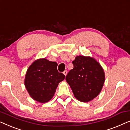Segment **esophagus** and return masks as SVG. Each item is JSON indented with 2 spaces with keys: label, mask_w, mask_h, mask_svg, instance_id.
I'll return each instance as SVG.
<instances>
[{
  "label": "esophagus",
  "mask_w": 130,
  "mask_h": 130,
  "mask_svg": "<svg viewBox=\"0 0 130 130\" xmlns=\"http://www.w3.org/2000/svg\"><path fill=\"white\" fill-rule=\"evenodd\" d=\"M67 71H66V70L64 71V72H63V74H64V75H65V76H66V75H67Z\"/></svg>",
  "instance_id": "1"
}]
</instances>
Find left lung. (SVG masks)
I'll use <instances>...</instances> for the list:
<instances>
[{"label":"left lung","mask_w":130,"mask_h":130,"mask_svg":"<svg viewBox=\"0 0 130 130\" xmlns=\"http://www.w3.org/2000/svg\"><path fill=\"white\" fill-rule=\"evenodd\" d=\"M72 63L74 67L69 71L66 80L74 97L83 102L93 100L100 93L104 84L102 67L93 57L89 56H76Z\"/></svg>","instance_id":"left-lung-1"}]
</instances>
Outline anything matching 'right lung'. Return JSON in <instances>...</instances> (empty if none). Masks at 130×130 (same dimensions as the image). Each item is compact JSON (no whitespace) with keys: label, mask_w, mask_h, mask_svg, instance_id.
Instances as JSON below:
<instances>
[{"label":"right lung","mask_w":130,"mask_h":130,"mask_svg":"<svg viewBox=\"0 0 130 130\" xmlns=\"http://www.w3.org/2000/svg\"><path fill=\"white\" fill-rule=\"evenodd\" d=\"M65 76L57 70V63L45 58L35 60L26 71L25 86L32 98L40 103L50 101Z\"/></svg>","instance_id":"add662e5"}]
</instances>
